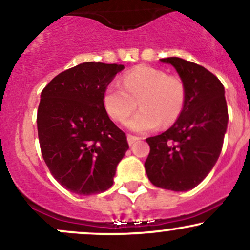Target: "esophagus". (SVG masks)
I'll return each instance as SVG.
<instances>
[{"mask_svg":"<svg viewBox=\"0 0 250 250\" xmlns=\"http://www.w3.org/2000/svg\"><path fill=\"white\" fill-rule=\"evenodd\" d=\"M127 140H128V143L129 145H133V143H135L137 141V140H140V137H137V136H134V135H128L127 136Z\"/></svg>","mask_w":250,"mask_h":250,"instance_id":"esophagus-1","label":"esophagus"}]
</instances>
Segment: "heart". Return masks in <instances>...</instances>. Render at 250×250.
<instances>
[{"mask_svg":"<svg viewBox=\"0 0 250 250\" xmlns=\"http://www.w3.org/2000/svg\"><path fill=\"white\" fill-rule=\"evenodd\" d=\"M121 85H108L103 94V105L114 121L125 122L139 102L141 109L127 122V127L137 133L155 130L161 123L171 125L185 108V83L157 68H135L122 77Z\"/></svg>","mask_w":250,"mask_h":250,"instance_id":"b5f03b06","label":"heart"}]
</instances>
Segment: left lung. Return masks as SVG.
Listing matches in <instances>:
<instances>
[{
    "instance_id": "1",
    "label": "left lung",
    "mask_w": 250,
    "mask_h": 250,
    "mask_svg": "<svg viewBox=\"0 0 250 250\" xmlns=\"http://www.w3.org/2000/svg\"><path fill=\"white\" fill-rule=\"evenodd\" d=\"M186 87L182 114L165 133L148 137L146 173L154 186L187 191L200 185L219 159L228 125L225 88L202 65L180 57L161 59Z\"/></svg>"
}]
</instances>
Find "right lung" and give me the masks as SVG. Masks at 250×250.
I'll return each mask as SVG.
<instances>
[{
	"label": "right lung",
	"instance_id": "add662e5",
	"mask_svg": "<svg viewBox=\"0 0 250 250\" xmlns=\"http://www.w3.org/2000/svg\"><path fill=\"white\" fill-rule=\"evenodd\" d=\"M123 64L84 62L54 77L41 93L37 133L45 165L62 187L93 195L113 186L129 146L109 119L103 94Z\"/></svg>",
	"mask_w": 250,
	"mask_h": 250
}]
</instances>
